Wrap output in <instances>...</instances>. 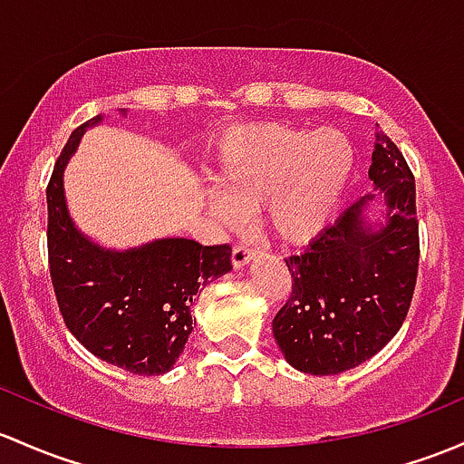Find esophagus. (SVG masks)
<instances>
[{
    "label": "esophagus",
    "mask_w": 464,
    "mask_h": 464,
    "mask_svg": "<svg viewBox=\"0 0 464 464\" xmlns=\"http://www.w3.org/2000/svg\"><path fill=\"white\" fill-rule=\"evenodd\" d=\"M253 256H256V251H253V248H248L246 245H236L233 246V256H231L233 266H236V269H240V266L248 265V260H253Z\"/></svg>",
    "instance_id": "34e87169"
}]
</instances>
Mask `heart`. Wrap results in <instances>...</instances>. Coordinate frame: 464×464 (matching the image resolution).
Here are the masks:
<instances>
[{"instance_id": "heart-1", "label": "heart", "mask_w": 464, "mask_h": 464, "mask_svg": "<svg viewBox=\"0 0 464 464\" xmlns=\"http://www.w3.org/2000/svg\"><path fill=\"white\" fill-rule=\"evenodd\" d=\"M355 169L353 140L335 126L318 130L291 124L237 129L211 158L219 193L213 213L240 224L265 207V222L277 240L304 245L338 216Z\"/></svg>"}]
</instances>
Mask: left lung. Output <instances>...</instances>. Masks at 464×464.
<instances>
[{
	"mask_svg": "<svg viewBox=\"0 0 464 464\" xmlns=\"http://www.w3.org/2000/svg\"><path fill=\"white\" fill-rule=\"evenodd\" d=\"M378 191L367 193L286 257L291 295L273 318V338L302 373L335 375L367 362L407 318L416 289V182L398 146L378 130L369 167ZM382 197L385 219L372 223L368 204Z\"/></svg>",
	"mask_w": 464,
	"mask_h": 464,
	"instance_id": "1",
	"label": "left lung"
}]
</instances>
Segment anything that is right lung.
Masks as SVG:
<instances>
[{"instance_id":"obj_1","label":"right lung","mask_w":464,"mask_h":464,"mask_svg":"<svg viewBox=\"0 0 464 464\" xmlns=\"http://www.w3.org/2000/svg\"><path fill=\"white\" fill-rule=\"evenodd\" d=\"M100 121L72 130L46 188L53 289L68 331L92 355L138 375L167 373L193 331V297L233 269L231 246L164 237L115 251L84 236L68 213L64 169Z\"/></svg>"}]
</instances>
